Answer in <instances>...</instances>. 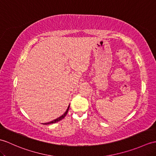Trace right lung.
Returning <instances> with one entry per match:
<instances>
[{
  "instance_id": "obj_1",
  "label": "right lung",
  "mask_w": 156,
  "mask_h": 156,
  "mask_svg": "<svg viewBox=\"0 0 156 156\" xmlns=\"http://www.w3.org/2000/svg\"><path fill=\"white\" fill-rule=\"evenodd\" d=\"M69 107H70V105L69 106H68V108H67V110H66V111L64 112V113L61 115V116H60L59 118H56V119H54V120H52V121H51V122H47V123H44V124H44V125H48V124H54V123H56V122H59V121H60L61 119H62L65 116H66V115L67 114V113H68V110H69Z\"/></svg>"
}]
</instances>
